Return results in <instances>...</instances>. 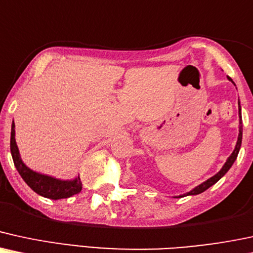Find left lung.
<instances>
[{"label":"left lung","instance_id":"1","mask_svg":"<svg viewBox=\"0 0 253 253\" xmlns=\"http://www.w3.org/2000/svg\"><path fill=\"white\" fill-rule=\"evenodd\" d=\"M228 80H231V82L233 83V80L230 78V77H227ZM234 84V83H233ZM236 85V84H234ZM238 105H239V118H240V122H239V135H238V141H237V144H236V148H234L233 153L231 154V156L228 157L226 160V162H225V165L222 166V168L220 169V171L219 173H216L214 176H212L211 179H209L207 181H205V182L201 183V185H199L198 187H195L194 189H192L191 192L186 193V194L183 195H179V197H175V198H183V197H187V195H197V194H200V193H203L206 191V189H209L211 186H213L214 183L218 182L219 180L221 179L222 176H224L225 174L227 173L228 169L232 167V165L236 161L237 156H238V153L240 150V145H242V138H243V126H242V108H240V103L238 102Z\"/></svg>","mask_w":253,"mask_h":253}]
</instances>
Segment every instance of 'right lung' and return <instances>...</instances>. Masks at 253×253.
Here are the masks:
<instances>
[{"label": "right lung", "instance_id": "right-lung-1", "mask_svg": "<svg viewBox=\"0 0 253 253\" xmlns=\"http://www.w3.org/2000/svg\"><path fill=\"white\" fill-rule=\"evenodd\" d=\"M10 151L13 156V161L17 171L21 175L25 182L28 185L35 193L43 198L52 199V200H59V199H66L78 194L82 191L83 185L80 177H76L74 180H59L55 177L48 176V175L37 173V171L29 169L20 157L19 148H17L16 141H15V124L13 121L11 124L10 133Z\"/></svg>", "mask_w": 253, "mask_h": 253}]
</instances>
